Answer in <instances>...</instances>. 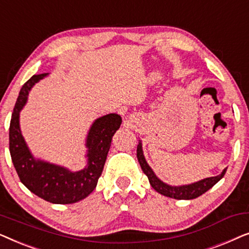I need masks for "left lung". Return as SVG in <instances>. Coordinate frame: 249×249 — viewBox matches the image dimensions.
Here are the masks:
<instances>
[{
	"mask_svg": "<svg viewBox=\"0 0 249 249\" xmlns=\"http://www.w3.org/2000/svg\"><path fill=\"white\" fill-rule=\"evenodd\" d=\"M137 159L139 164H141V168L142 172L147 176L149 180V183L153 187V189H155L156 192L161 194L163 196L170 197V198L175 199H194L203 195L204 193H206L207 190L212 188V187L215 185L217 181H220L221 179L223 178V176L226 175L227 168L223 170L222 173L216 177H210V178L203 179L200 181L190 183V185H183V186H170L168 183L163 182L160 180L151 166L147 164L146 162L144 153H142V142H139L137 146Z\"/></svg>",
	"mask_w": 249,
	"mask_h": 249,
	"instance_id": "8db88e82",
	"label": "left lung"
}]
</instances>
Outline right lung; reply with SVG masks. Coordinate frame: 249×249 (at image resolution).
I'll list each match as a JSON object with an SVG mask.
<instances>
[{"label":"right lung","mask_w":249,"mask_h":249,"mask_svg":"<svg viewBox=\"0 0 249 249\" xmlns=\"http://www.w3.org/2000/svg\"><path fill=\"white\" fill-rule=\"evenodd\" d=\"M47 74H34L20 89L10 122V154L20 181L30 192L46 202L72 204L86 198L96 187L107 161L112 137L120 128L122 119L119 114L110 113L94 121L86 138L87 165L83 170L73 172L64 166L36 160L22 137L19 114L25 107L29 90Z\"/></svg>","instance_id":"1"}]
</instances>
